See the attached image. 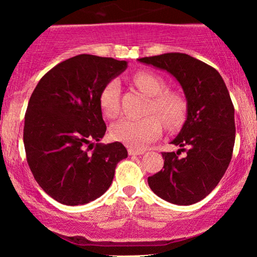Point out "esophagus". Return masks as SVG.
Returning <instances> with one entry per match:
<instances>
[{
    "label": "esophagus",
    "instance_id": "1",
    "mask_svg": "<svg viewBox=\"0 0 257 257\" xmlns=\"http://www.w3.org/2000/svg\"><path fill=\"white\" fill-rule=\"evenodd\" d=\"M128 154L130 156H140V154H144L145 153V151L144 150H135V149H128Z\"/></svg>",
    "mask_w": 257,
    "mask_h": 257
}]
</instances>
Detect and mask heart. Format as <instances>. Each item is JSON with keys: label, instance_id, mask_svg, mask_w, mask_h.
Listing matches in <instances>:
<instances>
[{"label": "heart", "instance_id": "b5f03b06", "mask_svg": "<svg viewBox=\"0 0 257 257\" xmlns=\"http://www.w3.org/2000/svg\"><path fill=\"white\" fill-rule=\"evenodd\" d=\"M133 82L140 90L152 97L149 112H154L168 126L180 124L185 115V101L177 93L167 92L166 84L152 72L139 71L133 75ZM101 112L107 118H115L120 111V84L111 79L99 94ZM111 137L132 149H144L161 133V122L156 115L142 119L125 118L114 122L110 128Z\"/></svg>", "mask_w": 257, "mask_h": 257}]
</instances>
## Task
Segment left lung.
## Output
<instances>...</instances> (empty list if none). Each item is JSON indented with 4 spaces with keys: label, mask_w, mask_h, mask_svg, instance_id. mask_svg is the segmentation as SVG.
I'll use <instances>...</instances> for the list:
<instances>
[{
    "label": "left lung",
    "mask_w": 257,
    "mask_h": 257,
    "mask_svg": "<svg viewBox=\"0 0 257 257\" xmlns=\"http://www.w3.org/2000/svg\"><path fill=\"white\" fill-rule=\"evenodd\" d=\"M138 61L174 76L187 100V119L172 142L181 149L163 152L164 170L149 177V186L168 202L193 205L216 187L229 166L235 143L229 92L215 69L189 55L168 52Z\"/></svg>",
    "instance_id": "1"
}]
</instances>
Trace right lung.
I'll use <instances>...</instances> for the list:
<instances>
[{
    "label": "right lung",
    "instance_id": "obj_1",
    "mask_svg": "<svg viewBox=\"0 0 257 257\" xmlns=\"http://www.w3.org/2000/svg\"><path fill=\"white\" fill-rule=\"evenodd\" d=\"M126 66L110 57L75 56L45 73L31 94L23 130L28 165L41 188L63 205L103 195L127 157L121 143H99L106 132L99 94Z\"/></svg>",
    "mask_w": 257,
    "mask_h": 257
}]
</instances>
